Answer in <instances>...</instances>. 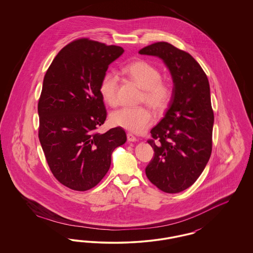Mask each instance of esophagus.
<instances>
[{
	"label": "esophagus",
	"instance_id": "obj_1",
	"mask_svg": "<svg viewBox=\"0 0 253 253\" xmlns=\"http://www.w3.org/2000/svg\"><path fill=\"white\" fill-rule=\"evenodd\" d=\"M127 139H128V141L129 142H135L137 139H136V137L132 134V133H127Z\"/></svg>",
	"mask_w": 253,
	"mask_h": 253
}]
</instances>
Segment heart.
I'll list each match as a JSON object with an SVG mask.
<instances>
[{"label":"heart","instance_id":"b5f03b06","mask_svg":"<svg viewBox=\"0 0 253 253\" xmlns=\"http://www.w3.org/2000/svg\"><path fill=\"white\" fill-rule=\"evenodd\" d=\"M121 71L143 89L142 100L146 103L157 111L167 107L172 96V88L161 80V74L156 66L144 60H137L124 66ZM117 87L116 74L105 73L99 84V93L110 106L118 104ZM153 118V113L144 106L123 107L112 113L111 122L130 132L140 133L149 128Z\"/></svg>","mask_w":253,"mask_h":253}]
</instances>
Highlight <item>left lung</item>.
Returning a JSON list of instances; mask_svg holds the SVG:
<instances>
[{"mask_svg": "<svg viewBox=\"0 0 253 253\" xmlns=\"http://www.w3.org/2000/svg\"><path fill=\"white\" fill-rule=\"evenodd\" d=\"M138 53L163 60L173 84L169 109L151 130L157 142L148 140L155 157L146 175L162 192L180 193L197 180L211 154L214 116L210 84L199 63L170 43L156 42Z\"/></svg>", "mask_w": 253, "mask_h": 253, "instance_id": "obj_1", "label": "left lung"}]
</instances>
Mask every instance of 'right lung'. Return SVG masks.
Returning <instances> with one entry per match:
<instances>
[{
  "label": "right lung",
  "mask_w": 253,
  "mask_h": 253,
  "mask_svg": "<svg viewBox=\"0 0 253 253\" xmlns=\"http://www.w3.org/2000/svg\"><path fill=\"white\" fill-rule=\"evenodd\" d=\"M121 46L80 39L60 50L43 79L38 104L39 138L49 168L62 185L84 192L107 173L114 150L127 140L121 127L96 132L106 120L101 78Z\"/></svg>",
  "instance_id": "add662e5"
}]
</instances>
